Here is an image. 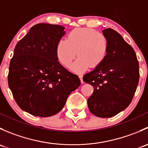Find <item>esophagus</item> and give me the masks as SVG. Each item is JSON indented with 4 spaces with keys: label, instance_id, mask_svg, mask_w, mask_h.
<instances>
[{
    "label": "esophagus",
    "instance_id": "esophagus-1",
    "mask_svg": "<svg viewBox=\"0 0 148 148\" xmlns=\"http://www.w3.org/2000/svg\"><path fill=\"white\" fill-rule=\"evenodd\" d=\"M79 77L80 81H81V82L82 83H84V82H83V75H82V74H79Z\"/></svg>",
    "mask_w": 148,
    "mask_h": 148
}]
</instances>
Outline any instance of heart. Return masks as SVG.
<instances>
[{
    "label": "heart",
    "instance_id": "b5f03b06",
    "mask_svg": "<svg viewBox=\"0 0 148 148\" xmlns=\"http://www.w3.org/2000/svg\"><path fill=\"white\" fill-rule=\"evenodd\" d=\"M76 51L79 58L71 67L73 71L79 72L88 66L96 68L107 56L108 41L104 34L93 28H75L69 33L66 40H59L56 53L59 62L69 67L75 58Z\"/></svg>",
    "mask_w": 148,
    "mask_h": 148
}]
</instances>
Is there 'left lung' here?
Masks as SVG:
<instances>
[{
  "mask_svg": "<svg viewBox=\"0 0 148 148\" xmlns=\"http://www.w3.org/2000/svg\"><path fill=\"white\" fill-rule=\"evenodd\" d=\"M108 41L104 62L84 75V82L94 87L87 100L91 112L99 117H111L130 105L140 78L139 62L133 48L112 28L102 31Z\"/></svg>",
  "mask_w": 148,
  "mask_h": 148,
  "instance_id": "8db88e82",
  "label": "left lung"
}]
</instances>
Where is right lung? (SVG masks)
Instances as JSON below:
<instances>
[{
  "mask_svg": "<svg viewBox=\"0 0 148 148\" xmlns=\"http://www.w3.org/2000/svg\"><path fill=\"white\" fill-rule=\"evenodd\" d=\"M64 29L38 23L15 47L8 86L20 108L32 115L46 117L58 113L69 94L80 86L78 76L61 65L56 56V45Z\"/></svg>",
  "mask_w": 148,
  "mask_h": 148,
  "instance_id": "obj_1",
  "label": "right lung"
}]
</instances>
